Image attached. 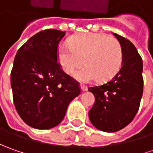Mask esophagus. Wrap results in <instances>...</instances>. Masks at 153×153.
<instances>
[{
	"label": "esophagus",
	"mask_w": 153,
	"mask_h": 153,
	"mask_svg": "<svg viewBox=\"0 0 153 153\" xmlns=\"http://www.w3.org/2000/svg\"><path fill=\"white\" fill-rule=\"evenodd\" d=\"M81 89L82 92H85L88 90V87L85 85H81Z\"/></svg>",
	"instance_id": "esophagus-1"
}]
</instances>
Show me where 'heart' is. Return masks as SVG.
I'll use <instances>...</instances> for the list:
<instances>
[{
  "label": "heart",
  "mask_w": 153,
  "mask_h": 153,
  "mask_svg": "<svg viewBox=\"0 0 153 153\" xmlns=\"http://www.w3.org/2000/svg\"><path fill=\"white\" fill-rule=\"evenodd\" d=\"M58 61L64 72L73 73L83 64L75 76L82 82L111 80L120 70L123 49L117 39L100 33H82L74 36L69 45L58 48Z\"/></svg>",
  "instance_id": "b5f03b06"
}]
</instances>
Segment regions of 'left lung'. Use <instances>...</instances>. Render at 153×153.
I'll use <instances>...</instances> for the list:
<instances>
[{"instance_id":"1","label":"left lung","mask_w":153,"mask_h":153,"mask_svg":"<svg viewBox=\"0 0 153 153\" xmlns=\"http://www.w3.org/2000/svg\"><path fill=\"white\" fill-rule=\"evenodd\" d=\"M123 49L118 72L106 83L89 87L95 102L88 112L92 124L104 132H116L129 124L143 94V62L130 41L114 33Z\"/></svg>"}]
</instances>
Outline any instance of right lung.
I'll use <instances>...</instances> for the list:
<instances>
[{
    "label": "right lung",
    "mask_w": 153,
    "mask_h": 153,
    "mask_svg": "<svg viewBox=\"0 0 153 153\" xmlns=\"http://www.w3.org/2000/svg\"><path fill=\"white\" fill-rule=\"evenodd\" d=\"M65 32L45 30L18 50L11 71L15 108L29 126L48 129L59 124L70 102L81 93L79 82L58 63V46Z\"/></svg>",
    "instance_id": "right-lung-1"
}]
</instances>
